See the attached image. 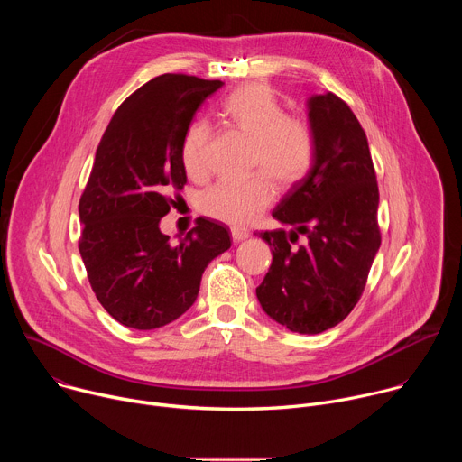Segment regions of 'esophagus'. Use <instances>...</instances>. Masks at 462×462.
Returning a JSON list of instances; mask_svg holds the SVG:
<instances>
[{"label": "esophagus", "mask_w": 462, "mask_h": 462, "mask_svg": "<svg viewBox=\"0 0 462 462\" xmlns=\"http://www.w3.org/2000/svg\"><path fill=\"white\" fill-rule=\"evenodd\" d=\"M248 236H250V234H248L245 228H237V226H234V228H232V239H234L236 243L245 241Z\"/></svg>", "instance_id": "esophagus-1"}]
</instances>
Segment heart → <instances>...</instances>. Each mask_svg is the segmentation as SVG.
<instances>
[{
    "mask_svg": "<svg viewBox=\"0 0 462 462\" xmlns=\"http://www.w3.org/2000/svg\"><path fill=\"white\" fill-rule=\"evenodd\" d=\"M219 116L254 143V166H259L278 186L298 184L312 168L316 144L310 125L289 116L269 86L248 84L236 89L221 102ZM208 124L203 120L189 124L180 146V161L191 179H203L208 173ZM273 195L271 182L261 175L246 180H219L201 195L199 208L212 219L243 226L271 205Z\"/></svg>",
    "mask_w": 462,
    "mask_h": 462,
    "instance_id": "b5f03b06",
    "label": "heart"
}]
</instances>
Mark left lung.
Returning a JSON list of instances; mask_svg holds the SVG:
<instances>
[{
  "mask_svg": "<svg viewBox=\"0 0 462 462\" xmlns=\"http://www.w3.org/2000/svg\"><path fill=\"white\" fill-rule=\"evenodd\" d=\"M314 162L273 212L283 228L261 232L273 265L255 289L261 309L300 335L338 325L358 303L380 248L378 184L364 129L333 93L307 100ZM300 235L306 243L291 246Z\"/></svg>",
  "mask_w": 462,
  "mask_h": 462,
  "instance_id": "1",
  "label": "left lung"
}]
</instances>
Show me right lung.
<instances>
[{
	"instance_id": "1",
	"label": "right lung",
	"mask_w": 462,
	"mask_h": 462,
	"mask_svg": "<svg viewBox=\"0 0 462 462\" xmlns=\"http://www.w3.org/2000/svg\"><path fill=\"white\" fill-rule=\"evenodd\" d=\"M221 86L155 77L122 102L97 148L79 205V248L97 300L125 327L152 331L182 316L208 263L232 245L230 230L212 219H197L177 245L159 226L186 184V129Z\"/></svg>"
}]
</instances>
